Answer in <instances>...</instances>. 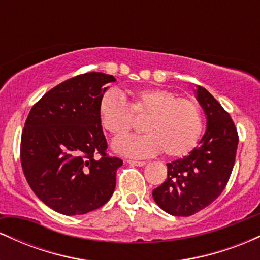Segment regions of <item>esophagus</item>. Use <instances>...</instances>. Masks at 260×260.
Segmentation results:
<instances>
[{
	"mask_svg": "<svg viewBox=\"0 0 260 260\" xmlns=\"http://www.w3.org/2000/svg\"><path fill=\"white\" fill-rule=\"evenodd\" d=\"M128 164H131V165H134V166H144L145 161H138V160H127Z\"/></svg>",
	"mask_w": 260,
	"mask_h": 260,
	"instance_id": "obj_1",
	"label": "esophagus"
}]
</instances>
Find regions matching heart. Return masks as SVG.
<instances>
[{
	"label": "heart",
	"mask_w": 260,
	"mask_h": 260,
	"mask_svg": "<svg viewBox=\"0 0 260 260\" xmlns=\"http://www.w3.org/2000/svg\"><path fill=\"white\" fill-rule=\"evenodd\" d=\"M146 117L144 135L113 143L117 153L148 157L162 151L169 157L184 156L196 147L203 132V115L194 100L180 98L168 89L149 88L131 92L129 104L120 92L107 90L99 101L101 124L111 136L123 137L134 126V116Z\"/></svg>",
	"instance_id": "heart-1"
}]
</instances>
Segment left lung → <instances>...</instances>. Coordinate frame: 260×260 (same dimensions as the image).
I'll list each match as a JSON object with an SVG mask.
<instances>
[{
  "mask_svg": "<svg viewBox=\"0 0 260 260\" xmlns=\"http://www.w3.org/2000/svg\"><path fill=\"white\" fill-rule=\"evenodd\" d=\"M207 131L189 155L168 164V178L153 190L156 204L175 216H190L222 193L235 165L238 134L229 112L207 89L197 88Z\"/></svg>",
  "mask_w": 260,
  "mask_h": 260,
  "instance_id": "8db88e82",
  "label": "left lung"
}]
</instances>
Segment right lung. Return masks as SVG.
Listing matches in <instances>:
<instances>
[{"label":"right lung","mask_w":260,"mask_h":260,"mask_svg":"<svg viewBox=\"0 0 260 260\" xmlns=\"http://www.w3.org/2000/svg\"><path fill=\"white\" fill-rule=\"evenodd\" d=\"M115 77L89 72L56 85L31 107L20 140V162L32 192L63 215L103 207L123 161L106 154L99 117L105 84Z\"/></svg>","instance_id":"add662e5"}]
</instances>
